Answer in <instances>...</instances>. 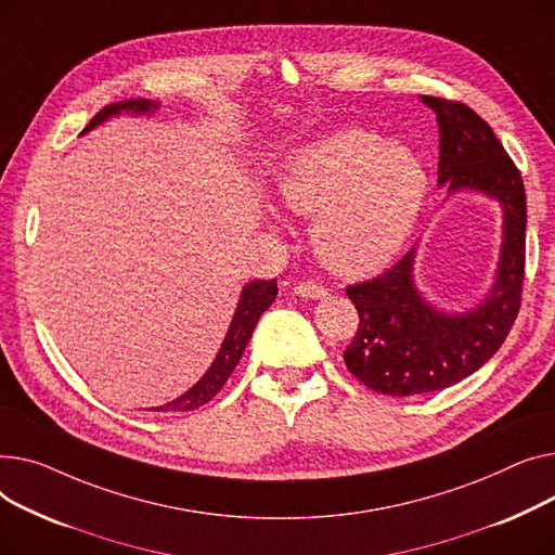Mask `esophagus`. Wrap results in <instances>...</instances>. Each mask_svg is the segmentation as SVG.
<instances>
[{
	"label": "esophagus",
	"mask_w": 555,
	"mask_h": 555,
	"mask_svg": "<svg viewBox=\"0 0 555 555\" xmlns=\"http://www.w3.org/2000/svg\"><path fill=\"white\" fill-rule=\"evenodd\" d=\"M293 291H296L300 298H311V300H318L322 296H327V291H324V286L318 284V282H311V280L296 284V286H293Z\"/></svg>",
	"instance_id": "obj_1"
}]
</instances>
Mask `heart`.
I'll return each instance as SVG.
<instances>
[{"instance_id": "b5f03b06", "label": "heart", "mask_w": 555, "mask_h": 555, "mask_svg": "<svg viewBox=\"0 0 555 555\" xmlns=\"http://www.w3.org/2000/svg\"><path fill=\"white\" fill-rule=\"evenodd\" d=\"M426 194L421 156L365 129H338L300 145L278 175L280 202L313 215L315 253L343 275L383 269L412 233Z\"/></svg>"}]
</instances>
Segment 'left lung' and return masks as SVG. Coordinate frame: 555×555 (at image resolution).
I'll list each match as a JSON object with an SVG mask.
<instances>
[{
	"instance_id": "obj_1",
	"label": "left lung",
	"mask_w": 555,
	"mask_h": 555,
	"mask_svg": "<svg viewBox=\"0 0 555 555\" xmlns=\"http://www.w3.org/2000/svg\"><path fill=\"white\" fill-rule=\"evenodd\" d=\"M437 114L439 185L450 194L483 192L504 210L495 284L475 309L443 313L414 286V253L370 282L347 286L358 332L345 349L347 370L374 392L430 395L477 372L506 340L522 305L527 194L522 175L479 114L457 101L421 95Z\"/></svg>"
}]
</instances>
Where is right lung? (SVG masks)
Returning <instances> with one entry per match:
<instances>
[{"mask_svg": "<svg viewBox=\"0 0 555 555\" xmlns=\"http://www.w3.org/2000/svg\"><path fill=\"white\" fill-rule=\"evenodd\" d=\"M154 109H158V103L143 101V98H141V101L112 103L89 120V125L85 127V132H89V129H93L95 125H101L107 118L118 116L122 112L141 116V114H152ZM275 296H278V282L275 280L248 282L242 288V298H240L237 311L233 315L231 327H228V334L221 343V349L212 361L210 370L204 374V378L197 385H192L185 395H181L179 399H175L166 405L154 408V412H190V410H197V408L206 405L208 401H212L215 395L223 387V383L228 380V376H231L233 370L237 367L240 358H242V353H244V349H246V345L253 336V330H255L259 315H262L273 305Z\"/></svg>", "mask_w": 555, "mask_h": 555, "instance_id": "obj_1", "label": "right lung"}]
</instances>
